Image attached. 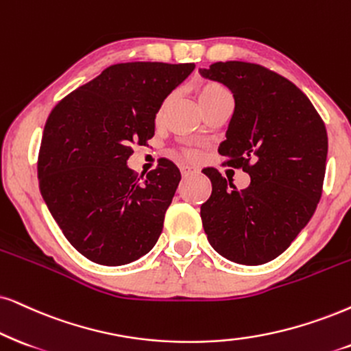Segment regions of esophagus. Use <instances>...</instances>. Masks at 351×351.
I'll return each instance as SVG.
<instances>
[{
    "label": "esophagus",
    "mask_w": 351,
    "mask_h": 351,
    "mask_svg": "<svg viewBox=\"0 0 351 351\" xmlns=\"http://www.w3.org/2000/svg\"><path fill=\"white\" fill-rule=\"evenodd\" d=\"M180 170H181V175H183V176H189V175H193V173L197 171L196 168L188 165V163H181Z\"/></svg>",
    "instance_id": "esophagus-1"
}]
</instances>
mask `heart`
Listing matches in <instances>:
<instances>
[{"label": "heart", "mask_w": 351, "mask_h": 351, "mask_svg": "<svg viewBox=\"0 0 351 351\" xmlns=\"http://www.w3.org/2000/svg\"><path fill=\"white\" fill-rule=\"evenodd\" d=\"M197 97H199V104H204V101H210V100L221 99V97H232V95H230L227 87H223L221 84L206 82L197 88ZM189 155H193V152H189Z\"/></svg>", "instance_id": "1"}]
</instances>
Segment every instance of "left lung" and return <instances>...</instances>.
<instances>
[{
    "mask_svg": "<svg viewBox=\"0 0 351 351\" xmlns=\"http://www.w3.org/2000/svg\"><path fill=\"white\" fill-rule=\"evenodd\" d=\"M204 77L232 90L234 112L219 154L251 176L237 189L217 168H204L212 194L201 206L208 243L237 264L280 256L316 210L327 160L322 118L293 82L261 64L214 63Z\"/></svg>",
    "mask_w": 351,
    "mask_h": 351,
    "instance_id": "8db88e82",
    "label": "left lung"
}]
</instances>
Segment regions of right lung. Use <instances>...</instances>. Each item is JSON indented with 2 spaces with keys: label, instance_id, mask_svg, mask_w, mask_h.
Masks as SVG:
<instances>
[{
  "label": "right lung",
  "instance_id": "add662e5",
  "mask_svg": "<svg viewBox=\"0 0 351 351\" xmlns=\"http://www.w3.org/2000/svg\"><path fill=\"white\" fill-rule=\"evenodd\" d=\"M196 64H113L51 110L38 152V188L66 239L101 265H124L152 250L181 173L160 158L137 176L132 144L155 132L163 100Z\"/></svg>",
  "mask_w": 351,
  "mask_h": 351
}]
</instances>
